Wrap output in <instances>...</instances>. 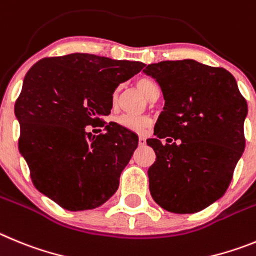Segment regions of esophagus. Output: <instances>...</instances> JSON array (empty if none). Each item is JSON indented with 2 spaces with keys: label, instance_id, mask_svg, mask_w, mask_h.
I'll return each instance as SVG.
<instances>
[{
  "label": "esophagus",
  "instance_id": "esophagus-1",
  "mask_svg": "<svg viewBox=\"0 0 256 256\" xmlns=\"http://www.w3.org/2000/svg\"><path fill=\"white\" fill-rule=\"evenodd\" d=\"M145 142H146V140H145L144 136H140L139 138V145L140 146H142V145H145Z\"/></svg>",
  "mask_w": 256,
  "mask_h": 256
}]
</instances>
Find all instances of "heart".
<instances>
[{"label":"heart","instance_id":"heart-1","mask_svg":"<svg viewBox=\"0 0 256 256\" xmlns=\"http://www.w3.org/2000/svg\"><path fill=\"white\" fill-rule=\"evenodd\" d=\"M136 88L144 94L148 100H153L158 96V86L153 80L148 78H142L136 80ZM117 96H118V90L114 93V100L116 102ZM114 122L121 128H126L128 131L134 132H144L146 128H150L152 120L148 116H131V114H121L114 120Z\"/></svg>","mask_w":256,"mask_h":256}]
</instances>
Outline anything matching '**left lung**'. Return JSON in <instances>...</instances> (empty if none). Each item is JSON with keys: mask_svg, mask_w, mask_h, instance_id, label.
Masks as SVG:
<instances>
[{"mask_svg": "<svg viewBox=\"0 0 256 256\" xmlns=\"http://www.w3.org/2000/svg\"><path fill=\"white\" fill-rule=\"evenodd\" d=\"M142 71L160 84L164 98L156 138L146 140L156 156L148 170L150 194L166 210L196 213L230 186L245 149L248 103L232 74L222 68L181 60L152 64Z\"/></svg>", "mask_w": 256, "mask_h": 256, "instance_id": "obj_1", "label": "left lung"}]
</instances>
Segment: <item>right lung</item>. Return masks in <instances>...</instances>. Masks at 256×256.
I'll return each mask as SVG.
<instances>
[{
  "label": "right lung",
  "instance_id": "add662e5",
  "mask_svg": "<svg viewBox=\"0 0 256 256\" xmlns=\"http://www.w3.org/2000/svg\"><path fill=\"white\" fill-rule=\"evenodd\" d=\"M144 66L71 54L40 60L25 75L15 103L19 150L34 186L64 209H94L118 188L138 135L114 122L100 135L85 128L111 114L117 86Z\"/></svg>",
  "mask_w": 256,
  "mask_h": 256
}]
</instances>
